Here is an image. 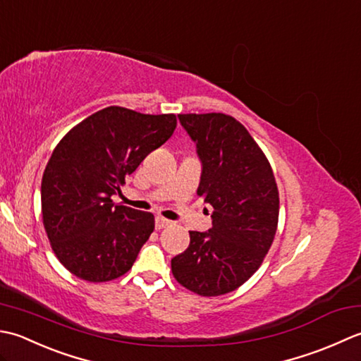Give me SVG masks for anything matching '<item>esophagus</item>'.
I'll return each instance as SVG.
<instances>
[{"label":"esophagus","mask_w":361,"mask_h":361,"mask_svg":"<svg viewBox=\"0 0 361 361\" xmlns=\"http://www.w3.org/2000/svg\"><path fill=\"white\" fill-rule=\"evenodd\" d=\"M173 223L170 221V219H166V218H161V216H157L156 218V229H165V227H168V226H171Z\"/></svg>","instance_id":"esophagus-1"}]
</instances>
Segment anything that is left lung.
Here are the masks:
<instances>
[{
    "instance_id": "8db88e82",
    "label": "left lung",
    "mask_w": 361,
    "mask_h": 361,
    "mask_svg": "<svg viewBox=\"0 0 361 361\" xmlns=\"http://www.w3.org/2000/svg\"><path fill=\"white\" fill-rule=\"evenodd\" d=\"M202 161L197 196L213 207L212 229L190 232L171 260L176 281L200 296H221L251 277L273 245L279 190L260 146L231 115L180 114Z\"/></svg>"
}]
</instances>
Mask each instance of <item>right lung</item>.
Segmentation results:
<instances>
[{"label":"right lung","instance_id":"1","mask_svg":"<svg viewBox=\"0 0 361 361\" xmlns=\"http://www.w3.org/2000/svg\"><path fill=\"white\" fill-rule=\"evenodd\" d=\"M176 124L174 114L110 106L57 143L42 178V216L51 247L71 274L98 283L132 268L154 231V215L110 196L173 135Z\"/></svg>","mask_w":361,"mask_h":361}]
</instances>
